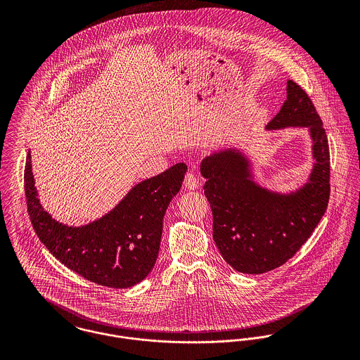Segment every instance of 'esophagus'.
Listing matches in <instances>:
<instances>
[{"instance_id": "34e87169", "label": "esophagus", "mask_w": 360, "mask_h": 360, "mask_svg": "<svg viewBox=\"0 0 360 360\" xmlns=\"http://www.w3.org/2000/svg\"><path fill=\"white\" fill-rule=\"evenodd\" d=\"M184 187L187 190H197L200 187V180L194 172H188L184 177Z\"/></svg>"}]
</instances>
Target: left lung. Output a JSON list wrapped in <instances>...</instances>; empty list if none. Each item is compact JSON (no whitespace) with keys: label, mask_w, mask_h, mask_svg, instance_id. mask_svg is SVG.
Masks as SVG:
<instances>
[{"label":"left lung","mask_w":360,"mask_h":360,"mask_svg":"<svg viewBox=\"0 0 360 360\" xmlns=\"http://www.w3.org/2000/svg\"><path fill=\"white\" fill-rule=\"evenodd\" d=\"M309 127L314 166L301 190L270 193L251 180L248 160L234 150L205 158L201 174L213 214V240L237 271L262 274L280 267L307 243L330 200V151L323 122L308 94L287 82V100L267 129Z\"/></svg>","instance_id":"obj_1"}]
</instances>
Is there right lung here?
<instances>
[{
    "label": "right lung",
    "mask_w": 360,
    "mask_h": 360,
    "mask_svg": "<svg viewBox=\"0 0 360 360\" xmlns=\"http://www.w3.org/2000/svg\"><path fill=\"white\" fill-rule=\"evenodd\" d=\"M187 166L176 163L133 187L100 220L83 227L55 221L41 207L34 187L30 153L25 166V195L33 229L53 257L86 280L110 288H127L154 267L163 216L179 193Z\"/></svg>",
    "instance_id": "right-lung-1"
}]
</instances>
